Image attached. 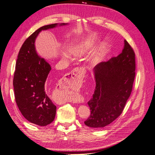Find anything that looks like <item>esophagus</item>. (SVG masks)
Instances as JSON below:
<instances>
[{
  "label": "esophagus",
  "mask_w": 155,
  "mask_h": 155,
  "mask_svg": "<svg viewBox=\"0 0 155 155\" xmlns=\"http://www.w3.org/2000/svg\"><path fill=\"white\" fill-rule=\"evenodd\" d=\"M85 71L84 68H75L73 70H72L70 73L67 74V75L65 77L66 81L70 83H78L80 82L84 76H85ZM74 101H78L77 100H74Z\"/></svg>",
  "instance_id": "1"
}]
</instances>
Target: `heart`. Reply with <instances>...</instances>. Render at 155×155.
I'll return each mask as SVG.
<instances>
[{"label":"heart","mask_w":155,"mask_h":155,"mask_svg":"<svg viewBox=\"0 0 155 155\" xmlns=\"http://www.w3.org/2000/svg\"><path fill=\"white\" fill-rule=\"evenodd\" d=\"M98 44H99V41L97 40L96 37H89V38L83 41L82 43H81L77 46L76 48V52L79 54L85 53L88 51L91 50ZM108 47H109V46H108L107 43H105L104 45H103L101 48V54H100V55L104 53V51H107L108 50Z\"/></svg>","instance_id":"obj_1"}]
</instances>
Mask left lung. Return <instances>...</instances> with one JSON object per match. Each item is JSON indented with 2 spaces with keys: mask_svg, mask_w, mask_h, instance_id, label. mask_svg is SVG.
<instances>
[{
  "mask_svg": "<svg viewBox=\"0 0 155 155\" xmlns=\"http://www.w3.org/2000/svg\"><path fill=\"white\" fill-rule=\"evenodd\" d=\"M122 52L94 68L96 88L88 101L91 115L85 124L102 128L121 115L133 90L135 78V54L126 40Z\"/></svg>",
  "mask_w": 155,
  "mask_h": 155,
  "instance_id": "left-lung-1",
  "label": "left lung"
}]
</instances>
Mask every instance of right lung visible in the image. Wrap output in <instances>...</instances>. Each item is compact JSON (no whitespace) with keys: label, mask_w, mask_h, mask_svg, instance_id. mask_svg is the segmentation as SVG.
<instances>
[{"label":"right lung","mask_w":155,"mask_h":155,"mask_svg":"<svg viewBox=\"0 0 155 155\" xmlns=\"http://www.w3.org/2000/svg\"><path fill=\"white\" fill-rule=\"evenodd\" d=\"M56 26L57 23L42 26L28 37L18 52L14 72L13 85L18 109L28 121L39 126L52 122L56 106L48 97V91H46L45 83L51 67L37 55L34 43L41 30Z\"/></svg>","instance_id":"add662e5"}]
</instances>
